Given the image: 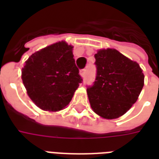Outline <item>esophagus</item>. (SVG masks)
I'll return each mask as SVG.
<instances>
[{
    "instance_id": "obj_1",
    "label": "esophagus",
    "mask_w": 159,
    "mask_h": 159,
    "mask_svg": "<svg viewBox=\"0 0 159 159\" xmlns=\"http://www.w3.org/2000/svg\"><path fill=\"white\" fill-rule=\"evenodd\" d=\"M86 72H87V70L86 69H82L80 71V75H81V77H85V75H86Z\"/></svg>"
}]
</instances>
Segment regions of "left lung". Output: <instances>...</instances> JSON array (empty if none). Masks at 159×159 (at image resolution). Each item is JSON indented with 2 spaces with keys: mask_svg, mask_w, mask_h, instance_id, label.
<instances>
[{
  "mask_svg": "<svg viewBox=\"0 0 159 159\" xmlns=\"http://www.w3.org/2000/svg\"><path fill=\"white\" fill-rule=\"evenodd\" d=\"M95 58L97 77L87 89L91 107L102 118H118L138 100L144 82L143 70L114 48L98 50Z\"/></svg>",
  "mask_w": 159,
  "mask_h": 159,
  "instance_id": "obj_1",
  "label": "left lung"
}]
</instances>
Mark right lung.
<instances>
[{
    "label": "right lung",
    "mask_w": 159,
    "mask_h": 159,
    "mask_svg": "<svg viewBox=\"0 0 159 159\" xmlns=\"http://www.w3.org/2000/svg\"><path fill=\"white\" fill-rule=\"evenodd\" d=\"M72 48L65 41L51 44L33 53L22 68L21 78L28 96L43 111L66 107L82 82Z\"/></svg>",
    "instance_id": "obj_1"
}]
</instances>
